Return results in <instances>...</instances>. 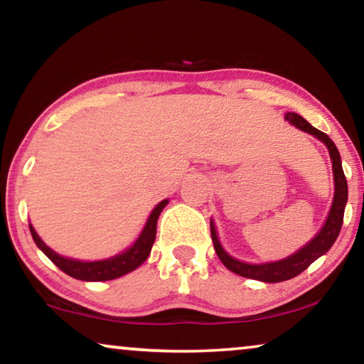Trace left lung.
I'll return each instance as SVG.
<instances>
[{
    "instance_id": "8db88e82",
    "label": "left lung",
    "mask_w": 364,
    "mask_h": 364,
    "mask_svg": "<svg viewBox=\"0 0 364 364\" xmlns=\"http://www.w3.org/2000/svg\"><path fill=\"white\" fill-rule=\"evenodd\" d=\"M286 121H289L292 126L304 130V132L314 135L321 142L327 145L330 159H332V168H333V180H335V194H333V203L332 209H330L327 220H325L321 232L307 243L306 247H302L299 252H296L291 257L279 262L273 263H264V264H250L243 263L240 259L232 258L224 248H222L219 238H217V232L214 227V222L210 220V237H213L214 248L217 257L227 269L234 271L235 274L243 276V278L258 279L263 283H279V281H287L291 278H296L297 274H301L304 269H307L311 264L316 262L318 257H322L323 253L330 250V247L333 245L335 240L340 234L341 224H343V214H345V205L348 200V184H346V178L341 168V159L337 147L332 142V139L327 134H323L322 130L312 127L306 119L301 117L296 112H287Z\"/></svg>"
}]
</instances>
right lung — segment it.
<instances>
[{"instance_id":"obj_1","label":"right lung","mask_w":364,"mask_h":364,"mask_svg":"<svg viewBox=\"0 0 364 364\" xmlns=\"http://www.w3.org/2000/svg\"><path fill=\"white\" fill-rule=\"evenodd\" d=\"M166 204L168 199L156 204V208L151 210L147 224L144 227L142 234L139 235L132 247L127 248L126 252L116 255V257L101 259V262H78V259L65 258L62 255L53 252L52 248H48L46 243L42 242V238L37 235V232L31 224L29 229L36 245L39 247L41 250L47 255V258L50 259L53 264H57L63 273H67L68 276H72V278L81 281H109L130 273V271L139 268L140 264L149 258L151 245H154L156 235V220H159V215Z\"/></svg>"}]
</instances>
